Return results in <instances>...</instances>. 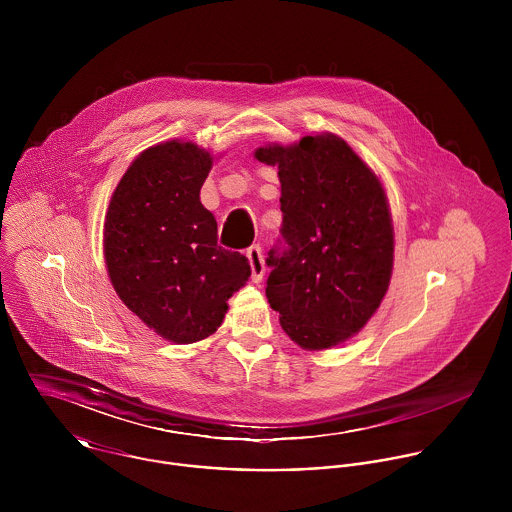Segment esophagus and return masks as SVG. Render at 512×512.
I'll use <instances>...</instances> for the list:
<instances>
[{
    "mask_svg": "<svg viewBox=\"0 0 512 512\" xmlns=\"http://www.w3.org/2000/svg\"><path fill=\"white\" fill-rule=\"evenodd\" d=\"M246 256H248V262H250V268H252V282L258 284L262 282L264 278V272H266V266H264V258H262V248L258 244L250 246L246 250Z\"/></svg>",
    "mask_w": 512,
    "mask_h": 512,
    "instance_id": "1",
    "label": "esophagus"
}]
</instances>
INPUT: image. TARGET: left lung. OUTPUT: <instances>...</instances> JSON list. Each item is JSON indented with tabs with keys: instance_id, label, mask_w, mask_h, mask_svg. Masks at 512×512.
I'll return each mask as SVG.
<instances>
[{
	"instance_id": "obj_1",
	"label": "left lung",
	"mask_w": 512,
	"mask_h": 512,
	"mask_svg": "<svg viewBox=\"0 0 512 512\" xmlns=\"http://www.w3.org/2000/svg\"><path fill=\"white\" fill-rule=\"evenodd\" d=\"M254 157L278 167L288 242L266 260V297L301 349L337 347L365 327L390 286L394 226L382 181L331 132L266 144Z\"/></svg>"
}]
</instances>
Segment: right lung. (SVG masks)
Wrapping results in <instances>:
<instances>
[{
    "label": "right lung",
    "mask_w": 512,
    "mask_h": 512,
    "mask_svg": "<svg viewBox=\"0 0 512 512\" xmlns=\"http://www.w3.org/2000/svg\"><path fill=\"white\" fill-rule=\"evenodd\" d=\"M213 155L193 142L144 149L116 185L104 219L108 278L149 329L175 345L213 335L232 293L250 278L248 258L217 244L201 203Z\"/></svg>",
    "instance_id": "add662e5"
}]
</instances>
